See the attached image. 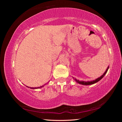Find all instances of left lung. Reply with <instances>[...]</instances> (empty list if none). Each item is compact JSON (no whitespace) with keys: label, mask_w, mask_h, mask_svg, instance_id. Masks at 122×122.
I'll list each match as a JSON object with an SVG mask.
<instances>
[{"label":"left lung","mask_w":122,"mask_h":122,"mask_svg":"<svg viewBox=\"0 0 122 122\" xmlns=\"http://www.w3.org/2000/svg\"><path fill=\"white\" fill-rule=\"evenodd\" d=\"M108 69H109V67H108V68L107 69L106 71L104 72V73L103 74V75L101 76V77L97 78V79H96L95 80H94V81H90V82H89V81H88V82H84V81H80L79 80H76V79H75V81L77 82V83H80V84H83V85H90V84H94V83H96V82H97L98 81H100V80H101L102 79V78L103 77H104V76L105 75H106V74L107 73V71H108Z\"/></svg>","instance_id":"left-lung-1"}]
</instances>
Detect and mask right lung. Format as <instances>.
Returning a JSON list of instances; mask_svg holds the SVG:
<instances>
[{"instance_id": "1", "label": "right lung", "mask_w": 122, "mask_h": 122, "mask_svg": "<svg viewBox=\"0 0 122 122\" xmlns=\"http://www.w3.org/2000/svg\"><path fill=\"white\" fill-rule=\"evenodd\" d=\"M42 86H39V87H38V88H32V87H30V88H31V89H36V88H41V87H42Z\"/></svg>"}]
</instances>
